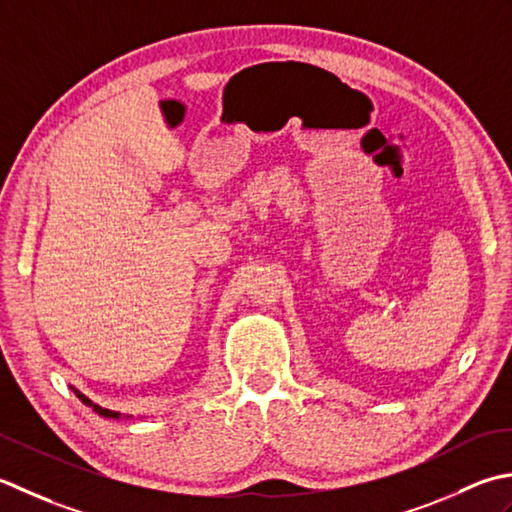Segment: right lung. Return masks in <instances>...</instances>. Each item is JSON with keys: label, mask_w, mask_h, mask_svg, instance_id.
Wrapping results in <instances>:
<instances>
[{"label": "right lung", "mask_w": 512, "mask_h": 512, "mask_svg": "<svg viewBox=\"0 0 512 512\" xmlns=\"http://www.w3.org/2000/svg\"><path fill=\"white\" fill-rule=\"evenodd\" d=\"M72 391H75V395H77V398L83 402V404H86V406H92V411H95V413H99V415H103V417H114V420H119V417H121V413H117V411H110V409H101V406L99 404H95V402H92L90 398H86V395H83L81 391H77L75 387H70Z\"/></svg>", "instance_id": "obj_1"}]
</instances>
